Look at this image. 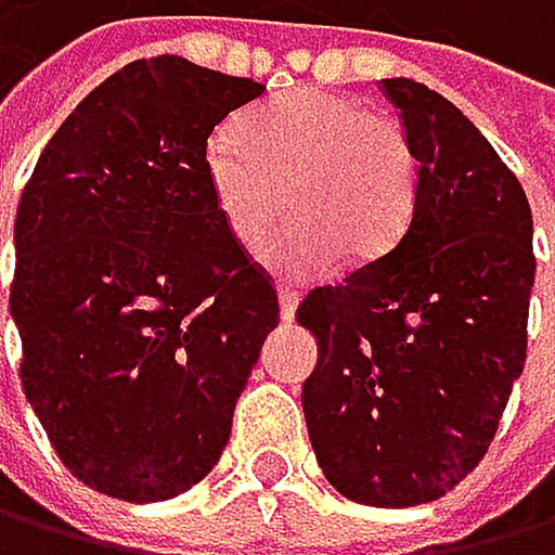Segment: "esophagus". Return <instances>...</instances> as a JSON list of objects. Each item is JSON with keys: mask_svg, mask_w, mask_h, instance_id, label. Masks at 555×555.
I'll use <instances>...</instances> for the list:
<instances>
[{"mask_svg": "<svg viewBox=\"0 0 555 555\" xmlns=\"http://www.w3.org/2000/svg\"><path fill=\"white\" fill-rule=\"evenodd\" d=\"M296 304H300V293L289 289V286H280V317L286 320V324L296 317Z\"/></svg>", "mask_w": 555, "mask_h": 555, "instance_id": "obj_1", "label": "esophagus"}]
</instances>
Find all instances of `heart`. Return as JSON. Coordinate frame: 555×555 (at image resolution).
I'll list each match as a JSON object with an SVG mask.
<instances>
[{
  "label": "heart",
  "mask_w": 555,
  "mask_h": 555,
  "mask_svg": "<svg viewBox=\"0 0 555 555\" xmlns=\"http://www.w3.org/2000/svg\"><path fill=\"white\" fill-rule=\"evenodd\" d=\"M204 170L238 245L259 248L286 215L296 228L275 245L289 272L327 269L334 251L372 262L409 218L416 159L399 121L351 94L293 91L210 135Z\"/></svg>",
  "instance_id": "b5f03b06"
}]
</instances>
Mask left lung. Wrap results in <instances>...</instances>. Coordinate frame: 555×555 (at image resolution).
Here are the masks:
<instances>
[{"label":"left lung","instance_id":"8db88e82","mask_svg":"<svg viewBox=\"0 0 555 555\" xmlns=\"http://www.w3.org/2000/svg\"><path fill=\"white\" fill-rule=\"evenodd\" d=\"M413 150L399 242L296 310L317 337L304 416L324 478L358 505L453 491L488 453L526 364L535 280L522 183L474 121L409 77H385Z\"/></svg>","mask_w":555,"mask_h":555}]
</instances>
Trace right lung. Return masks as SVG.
Listing matches in <instances>:
<instances>
[{"label": "right lung", "instance_id": "1", "mask_svg": "<svg viewBox=\"0 0 555 555\" xmlns=\"http://www.w3.org/2000/svg\"><path fill=\"white\" fill-rule=\"evenodd\" d=\"M262 91L170 53L132 61L67 115L20 197L23 392L108 498L166 502L207 478L280 324L204 170L215 126Z\"/></svg>", "mask_w": 555, "mask_h": 555}]
</instances>
